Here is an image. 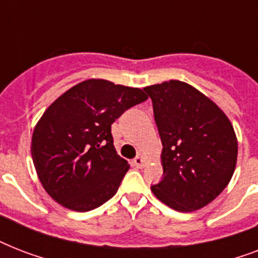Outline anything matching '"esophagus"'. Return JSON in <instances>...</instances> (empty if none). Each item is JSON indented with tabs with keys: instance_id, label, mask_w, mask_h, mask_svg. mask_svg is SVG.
Segmentation results:
<instances>
[{
	"instance_id": "esophagus-1",
	"label": "esophagus",
	"mask_w": 258,
	"mask_h": 258,
	"mask_svg": "<svg viewBox=\"0 0 258 258\" xmlns=\"http://www.w3.org/2000/svg\"><path fill=\"white\" fill-rule=\"evenodd\" d=\"M134 166H137L138 169H141V167H143V165H145V158L142 157V155H138L135 159L133 161Z\"/></svg>"
}]
</instances>
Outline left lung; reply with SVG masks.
I'll list each match as a JSON object with an SVG mask.
<instances>
[{
	"instance_id": "left-lung-1",
	"label": "left lung",
	"mask_w": 258,
	"mask_h": 258,
	"mask_svg": "<svg viewBox=\"0 0 258 258\" xmlns=\"http://www.w3.org/2000/svg\"><path fill=\"white\" fill-rule=\"evenodd\" d=\"M151 97L161 137L163 178L151 190L176 212L210 204L236 169V133L228 116L187 83L170 80L143 88Z\"/></svg>"
}]
</instances>
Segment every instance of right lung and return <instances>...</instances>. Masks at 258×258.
Wrapping results in <instances>:
<instances>
[{
	"instance_id": "1",
	"label": "right lung",
	"mask_w": 258,
	"mask_h": 258,
	"mask_svg": "<svg viewBox=\"0 0 258 258\" xmlns=\"http://www.w3.org/2000/svg\"><path fill=\"white\" fill-rule=\"evenodd\" d=\"M145 100L141 88L89 79L46 108L30 151L38 179L57 204L89 212L116 194L130 166L113 147L111 124Z\"/></svg>"
}]
</instances>
